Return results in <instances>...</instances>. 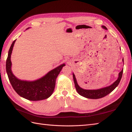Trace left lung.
<instances>
[{"mask_svg": "<svg viewBox=\"0 0 132 132\" xmlns=\"http://www.w3.org/2000/svg\"><path fill=\"white\" fill-rule=\"evenodd\" d=\"M102 27L103 29L107 30V28H106L105 26H102ZM122 62L123 63H124V59H122ZM122 72L123 70H122L119 73V76L115 82H114L112 84V85L96 89H86L81 88L78 84L77 79L76 78H75V75L74 73H72V76H73V79L75 84V88H76V90L78 94L81 95V96L88 98V99H97L105 96L106 95L110 94L112 91H113L114 89L116 88V87L119 85L120 80H121L122 75Z\"/></svg>", "mask_w": 132, "mask_h": 132, "instance_id": "left-lung-1", "label": "left lung"}]
</instances>
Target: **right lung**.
I'll use <instances>...</instances> for the list:
<instances>
[{
    "label": "right lung",
    "mask_w": 132,
    "mask_h": 132,
    "mask_svg": "<svg viewBox=\"0 0 132 132\" xmlns=\"http://www.w3.org/2000/svg\"><path fill=\"white\" fill-rule=\"evenodd\" d=\"M16 40L11 45L6 61L7 74L13 88L21 97L30 101H39L47 99L54 91L56 79L62 69L65 66V63L60 64L38 79L32 81L19 79L13 74L11 70L12 62L11 57Z\"/></svg>",
    "instance_id": "1"
}]
</instances>
